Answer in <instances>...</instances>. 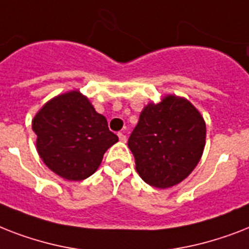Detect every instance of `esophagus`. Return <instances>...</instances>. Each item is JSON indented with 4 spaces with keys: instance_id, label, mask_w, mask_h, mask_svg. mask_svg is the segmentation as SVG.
<instances>
[{
    "instance_id": "obj_1",
    "label": "esophagus",
    "mask_w": 249,
    "mask_h": 249,
    "mask_svg": "<svg viewBox=\"0 0 249 249\" xmlns=\"http://www.w3.org/2000/svg\"><path fill=\"white\" fill-rule=\"evenodd\" d=\"M117 136H119V140H120V142H123V143H125V142H126V136H125V134H123V133H119Z\"/></svg>"
}]
</instances>
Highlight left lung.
<instances>
[{
	"mask_svg": "<svg viewBox=\"0 0 249 249\" xmlns=\"http://www.w3.org/2000/svg\"><path fill=\"white\" fill-rule=\"evenodd\" d=\"M205 136V121L196 107L186 98L168 94L144 106L128 147L140 177L156 189H168L195 169Z\"/></svg>",
	"mask_w": 249,
	"mask_h": 249,
	"instance_id": "1",
	"label": "left lung"
}]
</instances>
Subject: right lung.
<instances>
[{
    "mask_svg": "<svg viewBox=\"0 0 249 249\" xmlns=\"http://www.w3.org/2000/svg\"><path fill=\"white\" fill-rule=\"evenodd\" d=\"M32 129L45 165L67 181H83L95 173L105 152L119 141L80 90L46 102L33 117Z\"/></svg>",
    "mask_w": 249,
    "mask_h": 249,
    "instance_id": "add662e5",
    "label": "right lung"
}]
</instances>
